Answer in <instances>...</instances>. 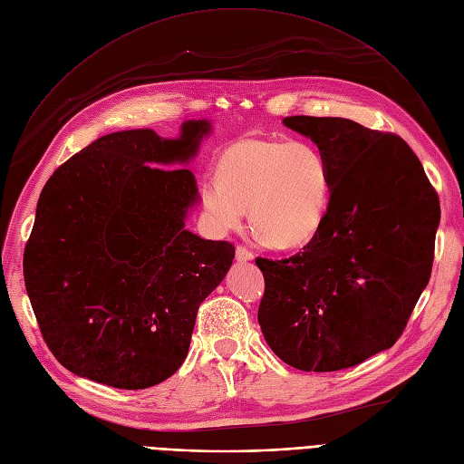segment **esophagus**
Masks as SVG:
<instances>
[{
    "label": "esophagus",
    "instance_id": "obj_1",
    "mask_svg": "<svg viewBox=\"0 0 464 464\" xmlns=\"http://www.w3.org/2000/svg\"><path fill=\"white\" fill-rule=\"evenodd\" d=\"M235 257H237L238 263H248V261L254 259V254H252L248 248H245V246H237Z\"/></svg>",
    "mask_w": 464,
    "mask_h": 464
}]
</instances>
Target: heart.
Wrapping results in <instances>:
<instances>
[{"label": "heart", "mask_w": 464, "mask_h": 464, "mask_svg": "<svg viewBox=\"0 0 464 464\" xmlns=\"http://www.w3.org/2000/svg\"><path fill=\"white\" fill-rule=\"evenodd\" d=\"M331 191L329 163L315 146L242 137L219 154L218 177L205 180L201 203L218 233L238 229L248 207L256 237L289 250L320 233Z\"/></svg>", "instance_id": "obj_1"}]
</instances>
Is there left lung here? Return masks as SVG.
Returning <instances> with one entry per match:
<instances>
[{"label": "left lung", "instance_id": "obj_1", "mask_svg": "<svg viewBox=\"0 0 464 464\" xmlns=\"http://www.w3.org/2000/svg\"><path fill=\"white\" fill-rule=\"evenodd\" d=\"M282 121L318 146L333 191L325 222L303 252L256 259L265 276L257 322L294 369H350L402 334L430 278L440 205L401 137L334 116Z\"/></svg>", "mask_w": 464, "mask_h": 464}]
</instances>
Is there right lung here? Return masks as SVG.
Returning <instances> with one entry per match:
<instances>
[{"mask_svg": "<svg viewBox=\"0 0 464 464\" xmlns=\"http://www.w3.org/2000/svg\"><path fill=\"white\" fill-rule=\"evenodd\" d=\"M186 120L93 140L44 184L24 252V282L44 343L67 371L146 389L184 362L199 304L235 246L186 229L201 195L184 165L210 135Z\"/></svg>", "mask_w": 464, "mask_h": 464, "instance_id": "right-lung-1", "label": "right lung"}]
</instances>
